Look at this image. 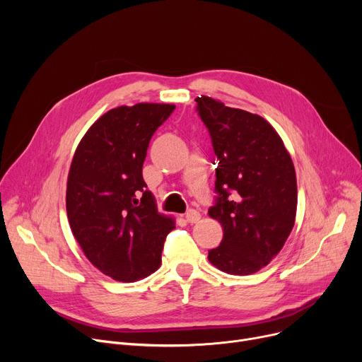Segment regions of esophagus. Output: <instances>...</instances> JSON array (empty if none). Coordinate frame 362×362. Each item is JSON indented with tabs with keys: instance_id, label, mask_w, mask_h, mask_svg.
I'll return each mask as SVG.
<instances>
[{
	"instance_id": "1",
	"label": "esophagus",
	"mask_w": 362,
	"mask_h": 362,
	"mask_svg": "<svg viewBox=\"0 0 362 362\" xmlns=\"http://www.w3.org/2000/svg\"><path fill=\"white\" fill-rule=\"evenodd\" d=\"M185 218H186V221H187V223L195 224V223H198V221H199V218H201V214H199L198 211H195V210H189V211L186 213Z\"/></svg>"
}]
</instances>
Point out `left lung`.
<instances>
[{"label": "left lung", "mask_w": 362, "mask_h": 362, "mask_svg": "<svg viewBox=\"0 0 362 362\" xmlns=\"http://www.w3.org/2000/svg\"><path fill=\"white\" fill-rule=\"evenodd\" d=\"M195 101L218 161V197L208 216L221 224L223 240L208 251V259L227 274L248 276L280 252L293 229V161L276 129L258 114L226 107L206 95Z\"/></svg>", "instance_id": "1"}]
</instances>
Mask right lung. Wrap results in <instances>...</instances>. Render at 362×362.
<instances>
[{
    "instance_id": "1",
    "label": "right lung",
    "mask_w": 362,
    "mask_h": 362,
    "mask_svg": "<svg viewBox=\"0 0 362 362\" xmlns=\"http://www.w3.org/2000/svg\"><path fill=\"white\" fill-rule=\"evenodd\" d=\"M175 108L156 103L112 108L74 151L66 191L70 229L93 267L117 281L154 273L175 229V218L158 213L142 177L149 141Z\"/></svg>"
}]
</instances>
